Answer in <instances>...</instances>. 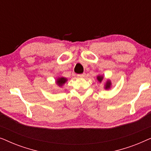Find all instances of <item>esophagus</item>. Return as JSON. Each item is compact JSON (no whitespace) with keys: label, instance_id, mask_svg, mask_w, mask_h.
<instances>
[{"label":"esophagus","instance_id":"34e87169","mask_svg":"<svg viewBox=\"0 0 151 151\" xmlns=\"http://www.w3.org/2000/svg\"><path fill=\"white\" fill-rule=\"evenodd\" d=\"M78 78H83L85 77V73H82V74H79V75H78Z\"/></svg>","mask_w":151,"mask_h":151}]
</instances>
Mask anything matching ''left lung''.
I'll list each match as a JSON object with an SVG mask.
<instances>
[{
    "instance_id": "1",
    "label": "left lung",
    "mask_w": 151,
    "mask_h": 151,
    "mask_svg": "<svg viewBox=\"0 0 151 151\" xmlns=\"http://www.w3.org/2000/svg\"><path fill=\"white\" fill-rule=\"evenodd\" d=\"M104 76L103 75H98L97 76V80H98V81L101 83V82H102V81H104ZM112 87V82L109 79H107L106 80V82H104V88L105 90H109L110 88Z\"/></svg>"
}]
</instances>
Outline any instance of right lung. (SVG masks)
I'll return each instance as SVG.
<instances>
[{
  "label": "right lung",
  "instance_id": "right-lung-1",
  "mask_svg": "<svg viewBox=\"0 0 151 151\" xmlns=\"http://www.w3.org/2000/svg\"><path fill=\"white\" fill-rule=\"evenodd\" d=\"M67 80H68L67 78L63 77V76H61V77H58L56 78V80H55V84H57L58 87H62V86L67 82Z\"/></svg>",
  "mask_w": 151,
  "mask_h": 151
}]
</instances>
